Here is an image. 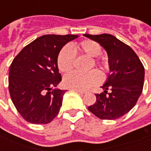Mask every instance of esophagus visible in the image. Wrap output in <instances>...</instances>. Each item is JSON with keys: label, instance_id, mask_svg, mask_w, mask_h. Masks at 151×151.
I'll list each match as a JSON object with an SVG mask.
<instances>
[{"label": "esophagus", "instance_id": "obj_1", "mask_svg": "<svg viewBox=\"0 0 151 151\" xmlns=\"http://www.w3.org/2000/svg\"><path fill=\"white\" fill-rule=\"evenodd\" d=\"M76 91L78 92V93H79V94H81V95H83V94H85L86 91H81V90H75Z\"/></svg>", "mask_w": 151, "mask_h": 151}]
</instances>
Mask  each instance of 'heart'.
<instances>
[{
	"label": "heart",
	"mask_w": 151,
	"mask_h": 151,
	"mask_svg": "<svg viewBox=\"0 0 151 151\" xmlns=\"http://www.w3.org/2000/svg\"><path fill=\"white\" fill-rule=\"evenodd\" d=\"M72 48L75 52L85 54L91 57H97L102 52L101 45L98 42L91 40H83L80 43L73 44ZM73 50L69 47H64L58 53L56 62L60 71L69 73L73 69L75 56ZM94 65L101 66L104 69L108 68V64L104 59L93 58L91 67ZM101 80V73L98 70H92L86 74H82L77 72L69 73L65 76L63 82L67 88L84 91L98 85Z\"/></svg>",
	"instance_id": "b5f03b06"
}]
</instances>
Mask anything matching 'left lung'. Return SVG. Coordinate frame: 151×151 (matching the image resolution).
Wrapping results in <instances>:
<instances>
[{
  "instance_id": "8db88e82",
  "label": "left lung",
  "mask_w": 151,
  "mask_h": 151,
  "mask_svg": "<svg viewBox=\"0 0 151 151\" xmlns=\"http://www.w3.org/2000/svg\"><path fill=\"white\" fill-rule=\"evenodd\" d=\"M84 36L104 47L111 72L102 86L104 91L95 94L96 102L89 106L88 110L102 120L118 119L135 106L142 92L144 66L129 45L111 35L85 34Z\"/></svg>"
}]
</instances>
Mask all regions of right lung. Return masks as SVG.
Segmentation results:
<instances>
[{
	"label": "right lung",
	"mask_w": 151,
	"mask_h": 151,
	"mask_svg": "<svg viewBox=\"0 0 151 151\" xmlns=\"http://www.w3.org/2000/svg\"><path fill=\"white\" fill-rule=\"evenodd\" d=\"M78 35H45L24 47L9 72L12 102L23 119L36 124L50 123L59 113L66 91L52 88L61 81L57 56Z\"/></svg>",
	"instance_id": "1"
}]
</instances>
